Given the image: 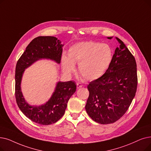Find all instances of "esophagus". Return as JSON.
<instances>
[{
    "label": "esophagus",
    "instance_id": "1",
    "mask_svg": "<svg viewBox=\"0 0 151 151\" xmlns=\"http://www.w3.org/2000/svg\"><path fill=\"white\" fill-rule=\"evenodd\" d=\"M83 87V85L81 84V83H77L76 84V88L78 89H80Z\"/></svg>",
    "mask_w": 151,
    "mask_h": 151
}]
</instances>
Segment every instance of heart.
I'll use <instances>...</instances> for the list:
<instances>
[{"label":"heart","instance_id":"obj_1","mask_svg":"<svg viewBox=\"0 0 151 151\" xmlns=\"http://www.w3.org/2000/svg\"><path fill=\"white\" fill-rule=\"evenodd\" d=\"M113 49L106 43L83 41L70 47L68 56L62 55V68L64 73L70 74L78 63V71L87 80H95L102 76L113 59Z\"/></svg>","mask_w":151,"mask_h":151}]
</instances>
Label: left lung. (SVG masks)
Instances as JSON below:
<instances>
[{
    "label": "left lung",
    "instance_id": "8db88e82",
    "mask_svg": "<svg viewBox=\"0 0 151 151\" xmlns=\"http://www.w3.org/2000/svg\"><path fill=\"white\" fill-rule=\"evenodd\" d=\"M115 38L120 46L115 50L109 69L88 86L89 96L85 109L91 119L100 124L119 120L132 104L137 89L135 58L123 42Z\"/></svg>",
    "mask_w": 151,
    "mask_h": 151
}]
</instances>
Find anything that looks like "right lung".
<instances>
[{
	"instance_id": "obj_1",
	"label": "right lung",
	"mask_w": 151,
	"mask_h": 151,
	"mask_svg": "<svg viewBox=\"0 0 151 151\" xmlns=\"http://www.w3.org/2000/svg\"><path fill=\"white\" fill-rule=\"evenodd\" d=\"M63 46L55 37H37L28 44L16 65L15 97L18 106L29 120L43 125L54 123L61 119L68 100L75 93L76 84L73 81H58L48 101L41 106H32L25 100L22 92V78L25 70L39 60H50L60 64Z\"/></svg>"
}]
</instances>
